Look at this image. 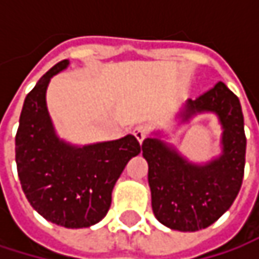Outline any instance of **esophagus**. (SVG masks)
<instances>
[{
  "mask_svg": "<svg viewBox=\"0 0 259 259\" xmlns=\"http://www.w3.org/2000/svg\"><path fill=\"white\" fill-rule=\"evenodd\" d=\"M147 133H148L147 127H142V126H138V127L133 129V135H135V138H136L139 142H142V141L147 138Z\"/></svg>",
  "mask_w": 259,
  "mask_h": 259,
  "instance_id": "obj_1",
  "label": "esophagus"
}]
</instances>
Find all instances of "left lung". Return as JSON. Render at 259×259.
I'll return each mask as SVG.
<instances>
[{"mask_svg":"<svg viewBox=\"0 0 259 259\" xmlns=\"http://www.w3.org/2000/svg\"><path fill=\"white\" fill-rule=\"evenodd\" d=\"M204 112L214 114L222 126V153L210 162H190L174 145L162 141L159 132L142 142L153 213L165 227L184 233L214 224L233 205L244 174L246 136L238 97L218 82L196 100L189 99L177 118L187 123Z\"/></svg>","mask_w":259,"mask_h":259,"instance_id":"obj_1","label":"left lung"}]
</instances>
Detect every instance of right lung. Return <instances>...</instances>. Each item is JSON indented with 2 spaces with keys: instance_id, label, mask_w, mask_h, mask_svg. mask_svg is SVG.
Instances as JSON below:
<instances>
[{
  "instance_id": "obj_1",
  "label": "right lung",
  "mask_w": 259,
  "mask_h": 259,
  "mask_svg": "<svg viewBox=\"0 0 259 259\" xmlns=\"http://www.w3.org/2000/svg\"><path fill=\"white\" fill-rule=\"evenodd\" d=\"M67 66L69 60L55 64L26 94L15 139L16 165L26 199L38 214L64 228H88L106 216L112 189L141 145L133 135L88 145L57 135L46 90Z\"/></svg>"
}]
</instances>
